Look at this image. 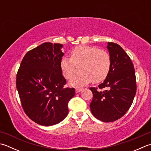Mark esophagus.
Returning <instances> with one entry per match:
<instances>
[{
	"mask_svg": "<svg viewBox=\"0 0 151 151\" xmlns=\"http://www.w3.org/2000/svg\"><path fill=\"white\" fill-rule=\"evenodd\" d=\"M82 90H83L82 88H76L75 91H76V93H79V92H81Z\"/></svg>",
	"mask_w": 151,
	"mask_h": 151,
	"instance_id": "obj_1",
	"label": "esophagus"
}]
</instances>
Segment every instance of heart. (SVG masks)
<instances>
[{"instance_id": "1", "label": "heart", "mask_w": 151, "mask_h": 151, "mask_svg": "<svg viewBox=\"0 0 151 151\" xmlns=\"http://www.w3.org/2000/svg\"><path fill=\"white\" fill-rule=\"evenodd\" d=\"M82 73L69 81L72 86H84L93 81L99 83L107 77L111 67V58L108 52L96 46H82L71 53V58L64 57L61 69L65 78L70 79L81 70Z\"/></svg>"}]
</instances>
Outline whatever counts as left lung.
Listing matches in <instances>:
<instances>
[{"label": "left lung", "instance_id": "left-lung-1", "mask_svg": "<svg viewBox=\"0 0 151 151\" xmlns=\"http://www.w3.org/2000/svg\"><path fill=\"white\" fill-rule=\"evenodd\" d=\"M107 48L111 58V67L107 77L98 87L90 88L93 99L90 109L96 119L111 122L120 119L131 107L136 93L134 67L128 54L119 44L108 42Z\"/></svg>", "mask_w": 151, "mask_h": 151}]
</instances>
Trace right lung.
Listing matches in <instances>:
<instances>
[{"mask_svg":"<svg viewBox=\"0 0 151 151\" xmlns=\"http://www.w3.org/2000/svg\"><path fill=\"white\" fill-rule=\"evenodd\" d=\"M61 44L44 42L29 51L21 63L16 88L22 107L29 119L50 126L65 119L68 103L75 95L74 88H64Z\"/></svg>","mask_w":151,"mask_h":151,"instance_id":"add662e5","label":"right lung"}]
</instances>
